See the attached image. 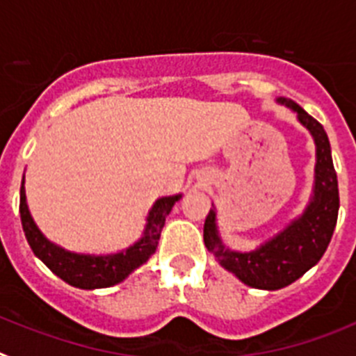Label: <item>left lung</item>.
I'll return each instance as SVG.
<instances>
[{"label": "left lung", "instance_id": "1", "mask_svg": "<svg viewBox=\"0 0 356 356\" xmlns=\"http://www.w3.org/2000/svg\"><path fill=\"white\" fill-rule=\"evenodd\" d=\"M277 102L298 113V120L315 141L317 161L310 204L299 218L251 252L231 251L222 243L215 209H209L204 222V243L218 264L245 285L261 290L283 289L310 270L330 245L339 216V184L326 131L296 102L286 98H277Z\"/></svg>", "mask_w": 356, "mask_h": 356}]
</instances>
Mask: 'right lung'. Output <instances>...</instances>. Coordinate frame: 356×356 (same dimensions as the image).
Wrapping results in <instances>:
<instances>
[{"label":"right lung","mask_w":356,"mask_h":356,"mask_svg":"<svg viewBox=\"0 0 356 356\" xmlns=\"http://www.w3.org/2000/svg\"><path fill=\"white\" fill-rule=\"evenodd\" d=\"M181 197L182 195H172L157 199L152 209L148 211L143 236L134 245L122 252H116V254H76V252H70L63 247L49 242L48 238L39 231L29 211L26 193H24V177L21 181L19 197L21 224H23L24 236L29 240L33 254L60 280L76 286V289H107V286H113L125 280L131 272L141 267L156 252L166 216L170 215L174 204Z\"/></svg>","instance_id":"add662e5"}]
</instances>
